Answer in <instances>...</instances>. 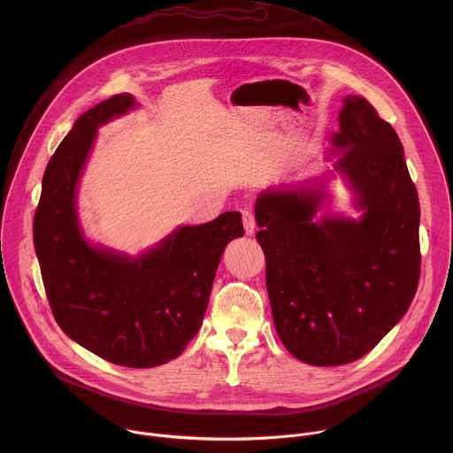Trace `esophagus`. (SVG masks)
Listing matches in <instances>:
<instances>
[{
  "instance_id": "34e87169",
  "label": "esophagus",
  "mask_w": 453,
  "mask_h": 453,
  "mask_svg": "<svg viewBox=\"0 0 453 453\" xmlns=\"http://www.w3.org/2000/svg\"><path fill=\"white\" fill-rule=\"evenodd\" d=\"M242 223H244L246 235L253 237L255 230H257V221H255V216H253L251 211H242Z\"/></svg>"
}]
</instances>
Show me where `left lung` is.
Masks as SVG:
<instances>
[{
  "label": "left lung",
  "mask_w": 453,
  "mask_h": 453,
  "mask_svg": "<svg viewBox=\"0 0 453 453\" xmlns=\"http://www.w3.org/2000/svg\"><path fill=\"white\" fill-rule=\"evenodd\" d=\"M342 103L326 158L336 157L361 216L318 218L333 173L266 188L255 207L277 334L314 366L368 354L406 314L420 275V205L403 144L365 97Z\"/></svg>",
  "instance_id": "left-lung-1"
}]
</instances>
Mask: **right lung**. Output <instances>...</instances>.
<instances>
[{"label": "right lung", "instance_id": "obj_1", "mask_svg": "<svg viewBox=\"0 0 453 453\" xmlns=\"http://www.w3.org/2000/svg\"><path fill=\"white\" fill-rule=\"evenodd\" d=\"M137 108L130 94L85 111L52 155L35 212V250L54 318L96 356L127 368L176 359L202 326L216 268L242 218L178 226L151 250L129 257L92 244L81 232L76 195L97 129Z\"/></svg>", "mask_w": 453, "mask_h": 453}]
</instances>
